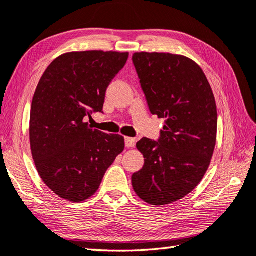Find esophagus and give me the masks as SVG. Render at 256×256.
Instances as JSON below:
<instances>
[{
    "instance_id": "esophagus-1",
    "label": "esophagus",
    "mask_w": 256,
    "mask_h": 256,
    "mask_svg": "<svg viewBox=\"0 0 256 256\" xmlns=\"http://www.w3.org/2000/svg\"><path fill=\"white\" fill-rule=\"evenodd\" d=\"M124 141H125V146L126 148H134V145H135V138H124Z\"/></svg>"
}]
</instances>
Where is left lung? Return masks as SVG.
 Here are the masks:
<instances>
[{"instance_id": "left-lung-1", "label": "left lung", "mask_w": 256, "mask_h": 256, "mask_svg": "<svg viewBox=\"0 0 256 256\" xmlns=\"http://www.w3.org/2000/svg\"><path fill=\"white\" fill-rule=\"evenodd\" d=\"M150 111L165 118L158 141L143 138L136 148L144 166L132 175L135 193L151 205H166L202 181L216 143L218 111L202 68L171 53L133 54Z\"/></svg>"}]
</instances>
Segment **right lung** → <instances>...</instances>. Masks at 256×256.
<instances>
[{"label": "right lung", "mask_w": 256, "mask_h": 256, "mask_svg": "<svg viewBox=\"0 0 256 256\" xmlns=\"http://www.w3.org/2000/svg\"><path fill=\"white\" fill-rule=\"evenodd\" d=\"M128 52L60 55L35 90L30 143L40 176L61 198L78 203L98 191L124 150V138L88 128L84 118L102 112L105 92L128 61Z\"/></svg>", "instance_id": "1"}]
</instances>
